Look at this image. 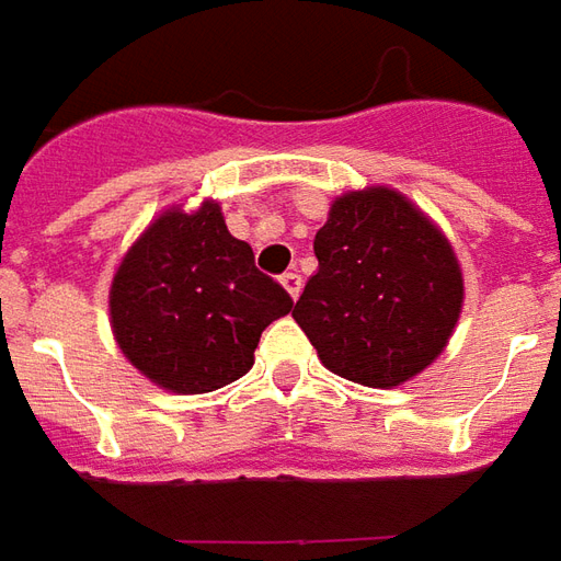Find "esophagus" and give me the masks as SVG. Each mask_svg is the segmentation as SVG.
Instances as JSON below:
<instances>
[{
    "instance_id": "obj_1",
    "label": "esophagus",
    "mask_w": 561,
    "mask_h": 561,
    "mask_svg": "<svg viewBox=\"0 0 561 561\" xmlns=\"http://www.w3.org/2000/svg\"><path fill=\"white\" fill-rule=\"evenodd\" d=\"M280 284H284V289H287L293 299H299V293H302V274L296 272V268L284 274V277H280Z\"/></svg>"
}]
</instances>
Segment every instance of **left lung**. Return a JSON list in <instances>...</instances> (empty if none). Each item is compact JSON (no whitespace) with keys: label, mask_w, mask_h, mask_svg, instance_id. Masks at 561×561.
<instances>
[{"label":"left lung","mask_w":561,"mask_h":561,"mask_svg":"<svg viewBox=\"0 0 561 561\" xmlns=\"http://www.w3.org/2000/svg\"><path fill=\"white\" fill-rule=\"evenodd\" d=\"M293 318L335 376L397 388L443 354L465 302L451 243L400 192L332 201Z\"/></svg>","instance_id":"left-lung-1"}]
</instances>
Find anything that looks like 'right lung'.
Masks as SVG:
<instances>
[{"label": "right lung", "mask_w": 561, "mask_h": 561, "mask_svg": "<svg viewBox=\"0 0 561 561\" xmlns=\"http://www.w3.org/2000/svg\"><path fill=\"white\" fill-rule=\"evenodd\" d=\"M293 308L289 293L231 238L216 201L170 207L112 277L115 342L142 376L173 393H207L253 366L262 330Z\"/></svg>", "instance_id": "add662e5"}]
</instances>
